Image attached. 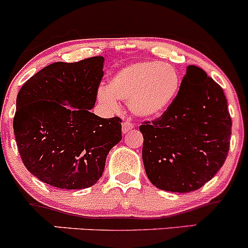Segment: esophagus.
Returning a JSON list of instances; mask_svg holds the SVG:
<instances>
[{
	"label": "esophagus",
	"mask_w": 248,
	"mask_h": 248,
	"mask_svg": "<svg viewBox=\"0 0 248 248\" xmlns=\"http://www.w3.org/2000/svg\"><path fill=\"white\" fill-rule=\"evenodd\" d=\"M132 129H134V125L130 123V122H123V123H122V132H123L124 135L127 134L129 131H131Z\"/></svg>",
	"instance_id": "esophagus-1"
}]
</instances>
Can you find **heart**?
Masks as SVG:
<instances>
[{
    "instance_id": "obj_1",
    "label": "heart",
    "mask_w": 248,
    "mask_h": 248,
    "mask_svg": "<svg viewBox=\"0 0 248 248\" xmlns=\"http://www.w3.org/2000/svg\"><path fill=\"white\" fill-rule=\"evenodd\" d=\"M181 86L177 69L155 61H142L121 68L109 78L107 88H100L96 99L107 108L116 109L117 100L127 101L139 118L161 116L177 98Z\"/></svg>"
}]
</instances>
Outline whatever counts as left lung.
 I'll list each match as a JSON object with an SVG mask.
<instances>
[{"label":"left lung","instance_id":"1","mask_svg":"<svg viewBox=\"0 0 248 248\" xmlns=\"http://www.w3.org/2000/svg\"><path fill=\"white\" fill-rule=\"evenodd\" d=\"M140 131L150 183L170 192L198 190L215 177L228 154L232 119L223 89L190 65L172 105Z\"/></svg>","mask_w":248,"mask_h":248}]
</instances>
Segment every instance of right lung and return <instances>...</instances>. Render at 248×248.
<instances>
[{
  "instance_id": "1",
  "label": "right lung",
  "mask_w": 248,
  "mask_h": 248,
  "mask_svg": "<svg viewBox=\"0 0 248 248\" xmlns=\"http://www.w3.org/2000/svg\"><path fill=\"white\" fill-rule=\"evenodd\" d=\"M104 57L47 65L16 98L13 127L25 167L53 187L81 190L96 184L107 154L122 140L118 117L92 113L104 75Z\"/></svg>"
}]
</instances>
